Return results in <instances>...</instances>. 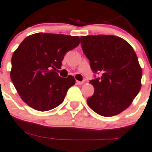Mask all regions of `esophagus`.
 Wrapping results in <instances>:
<instances>
[{"mask_svg": "<svg viewBox=\"0 0 152 152\" xmlns=\"http://www.w3.org/2000/svg\"><path fill=\"white\" fill-rule=\"evenodd\" d=\"M83 83H84V82H83V81L76 80V83H77V85H83Z\"/></svg>", "mask_w": 152, "mask_h": 152, "instance_id": "obj_1", "label": "esophagus"}]
</instances>
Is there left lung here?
I'll return each instance as SVG.
<instances>
[{"label": "left lung", "instance_id": "1", "mask_svg": "<svg viewBox=\"0 0 152 152\" xmlns=\"http://www.w3.org/2000/svg\"><path fill=\"white\" fill-rule=\"evenodd\" d=\"M80 44L93 73L101 74L90 81L95 91L87 99L88 105L102 116L121 113L141 87L142 70L134 49L126 41L112 35L83 36Z\"/></svg>", "mask_w": 152, "mask_h": 152}]
</instances>
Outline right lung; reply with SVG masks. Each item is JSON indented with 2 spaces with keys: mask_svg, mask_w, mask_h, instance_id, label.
Wrapping results in <instances>:
<instances>
[{
  "mask_svg": "<svg viewBox=\"0 0 152 152\" xmlns=\"http://www.w3.org/2000/svg\"><path fill=\"white\" fill-rule=\"evenodd\" d=\"M80 44V38L37 33L27 37L13 52L11 79L23 102L39 111L52 110L64 100L74 77H61L64 55Z\"/></svg>",
  "mask_w": 152,
  "mask_h": 152,
  "instance_id": "add662e5",
  "label": "right lung"
}]
</instances>
